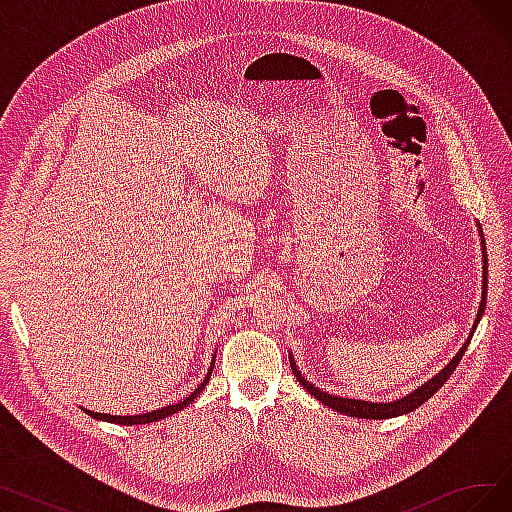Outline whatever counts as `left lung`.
Here are the masks:
<instances>
[{
    "instance_id": "8db88e82",
    "label": "left lung",
    "mask_w": 512,
    "mask_h": 512,
    "mask_svg": "<svg viewBox=\"0 0 512 512\" xmlns=\"http://www.w3.org/2000/svg\"><path fill=\"white\" fill-rule=\"evenodd\" d=\"M481 236H483V234H481ZM481 247H483V263H488V259H486V242H481ZM486 272H488V265H483L481 305H479V311H477V317H475V324H473V330H471L467 342L463 344L461 351L456 353V357H454L438 375H434L432 380H429L427 384H423L421 388H417L415 392H411L409 396L400 398V400H394V402H386V405H384V402H367V400L332 396V394H328V392H324V390L315 388L311 382H307V380L303 378V373L297 369V363L292 361V355H290L292 373L297 375L299 384H301L311 396H315L317 400L324 402V405H328L330 409H334V411H338V413H344V415H351V417H361V419H390V417L407 415V413L419 409L425 400L432 398V396L446 384V380L450 378L452 371L456 369V365L461 363V359H463V355H465V351H467V346H469V342H471V338H473V332H475V328H477V324H479V319H481V315H483V309H486V294H488V276H486Z\"/></svg>"
}]
</instances>
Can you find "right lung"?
<instances>
[{"label":"right lung","mask_w":512,"mask_h":512,"mask_svg":"<svg viewBox=\"0 0 512 512\" xmlns=\"http://www.w3.org/2000/svg\"><path fill=\"white\" fill-rule=\"evenodd\" d=\"M211 369H213V363H211V367H209V371H207V375H205V380L195 388V392H191L188 394L182 402H178V405H170V407H161V409H157V411H151V413H143V415H126V417H122V415H107V413H95V411H87L91 417H95V419H103V421H110V423H120V425H143V423H153V421H159V419H164V417H168V415H174V413H178V411H182L186 405H191V402H195V398L201 394V390L205 388V384H207V380L211 378Z\"/></svg>","instance_id":"obj_1"}]
</instances>
